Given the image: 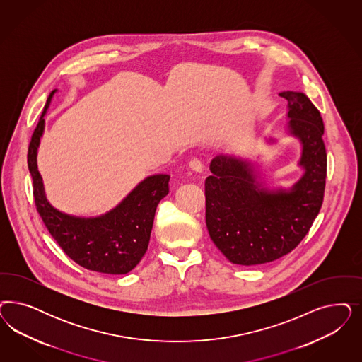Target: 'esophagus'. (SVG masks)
Wrapping results in <instances>:
<instances>
[{"instance_id":"esophagus-1","label":"esophagus","mask_w":362,"mask_h":362,"mask_svg":"<svg viewBox=\"0 0 362 362\" xmlns=\"http://www.w3.org/2000/svg\"><path fill=\"white\" fill-rule=\"evenodd\" d=\"M189 168H190L192 170H194V172H202L204 165L199 161V158H192V160L189 161Z\"/></svg>"}]
</instances>
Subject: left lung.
<instances>
[{
    "label": "left lung",
    "mask_w": 362,
    "mask_h": 362,
    "mask_svg": "<svg viewBox=\"0 0 362 362\" xmlns=\"http://www.w3.org/2000/svg\"><path fill=\"white\" fill-rule=\"evenodd\" d=\"M288 100L289 132L303 144V175L291 190L270 192L249 163L217 156L205 180V221L210 238L237 265H259L291 253L308 234L322 206L327 184L324 122L301 92Z\"/></svg>",
    "instance_id": "obj_1"
}]
</instances>
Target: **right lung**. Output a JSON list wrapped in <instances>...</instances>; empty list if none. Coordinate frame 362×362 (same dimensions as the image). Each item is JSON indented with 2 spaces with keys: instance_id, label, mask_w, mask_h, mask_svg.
Segmentation results:
<instances>
[{
  "instance_id": "1",
  "label": "right lung",
  "mask_w": 362,
  "mask_h": 362,
  "mask_svg": "<svg viewBox=\"0 0 362 362\" xmlns=\"http://www.w3.org/2000/svg\"><path fill=\"white\" fill-rule=\"evenodd\" d=\"M53 90L35 127L28 149V166L33 178L35 208L59 247L80 267L106 274H127L146 253L157 205L169 193L170 175H149L115 209L94 218L74 217L54 209L45 197L37 169V149L45 127Z\"/></svg>"
}]
</instances>
